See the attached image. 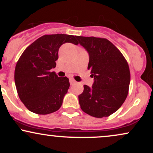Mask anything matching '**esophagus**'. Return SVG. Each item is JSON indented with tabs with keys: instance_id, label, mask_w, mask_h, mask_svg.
Returning a JSON list of instances; mask_svg holds the SVG:
<instances>
[{
	"instance_id": "obj_1",
	"label": "esophagus",
	"mask_w": 153,
	"mask_h": 153,
	"mask_svg": "<svg viewBox=\"0 0 153 153\" xmlns=\"http://www.w3.org/2000/svg\"><path fill=\"white\" fill-rule=\"evenodd\" d=\"M70 83H71V85H73V84L75 83V80H74V79L71 78L70 79Z\"/></svg>"
}]
</instances>
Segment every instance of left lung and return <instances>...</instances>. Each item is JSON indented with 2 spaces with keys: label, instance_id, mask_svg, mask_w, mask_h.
I'll return each instance as SVG.
<instances>
[{
  "label": "left lung",
  "instance_id": "left-lung-1",
  "mask_svg": "<svg viewBox=\"0 0 153 153\" xmlns=\"http://www.w3.org/2000/svg\"><path fill=\"white\" fill-rule=\"evenodd\" d=\"M89 54L88 70L94 78L93 86L84 85L78 96L82 111L96 118L109 117L127 99L130 82L129 65L122 52L105 38L77 36Z\"/></svg>",
  "mask_w": 153,
  "mask_h": 153
}]
</instances>
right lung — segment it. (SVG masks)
<instances>
[{"label": "right lung", "instance_id": "right-lung-1", "mask_svg": "<svg viewBox=\"0 0 153 153\" xmlns=\"http://www.w3.org/2000/svg\"><path fill=\"white\" fill-rule=\"evenodd\" d=\"M77 36L62 34L41 36L26 48L16 63L14 80L19 99L30 111L49 114L57 111L70 87L69 79L57 76L59 48L66 42L78 45Z\"/></svg>", "mask_w": 153, "mask_h": 153}]
</instances>
